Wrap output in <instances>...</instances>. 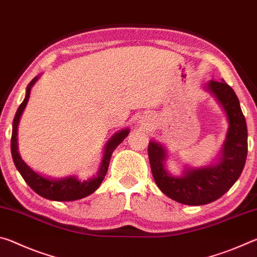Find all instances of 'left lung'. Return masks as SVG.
<instances>
[{"label":"left lung","instance_id":"1","mask_svg":"<svg viewBox=\"0 0 257 257\" xmlns=\"http://www.w3.org/2000/svg\"><path fill=\"white\" fill-rule=\"evenodd\" d=\"M206 89L223 107L229 122L219 162L173 177L164 168L167 152L163 146L153 141L149 144L155 184L168 197L185 205H204L223 196L240 177L247 158V124L236 93L224 81L216 80L208 81Z\"/></svg>","mask_w":257,"mask_h":257}]
</instances>
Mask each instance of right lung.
<instances>
[{"mask_svg":"<svg viewBox=\"0 0 257 257\" xmlns=\"http://www.w3.org/2000/svg\"><path fill=\"white\" fill-rule=\"evenodd\" d=\"M40 77L34 78V79L29 82L27 86V92H26V97L24 102L20 104L18 110L15 115L14 123H12V136H11V154L12 159L16 168L18 169L20 175L23 176L24 180L27 182L30 188H32L35 193H37L40 196L44 197L46 199H51V201H59V202H70V201H77V199L84 198L88 195L93 194L96 190L99 185L105 177L107 172L108 164H110L111 155L113 151L116 149V146L122 143L123 139L129 135V129H123L121 132L113 135L112 138L107 142L105 146V152H104V156L102 160L101 168L96 177L92 178V179L80 181L78 180L75 176H70L67 178H62V179H49L37 172H35L32 168H29L26 164L23 159L20 158V154L18 152V139H17V135H18V124L20 116L23 114L27 102L29 99L30 89L34 86L35 82Z\"/></svg>","mask_w":257,"mask_h":257,"instance_id":"1","label":"right lung"}]
</instances>
